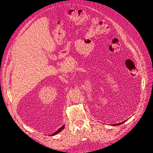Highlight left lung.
<instances>
[{
  "instance_id": "left-lung-1",
  "label": "left lung",
  "mask_w": 153,
  "mask_h": 153,
  "mask_svg": "<svg viewBox=\"0 0 153 153\" xmlns=\"http://www.w3.org/2000/svg\"><path fill=\"white\" fill-rule=\"evenodd\" d=\"M127 121V120H126ZM126 121H123V122H122V123H117V124H114L113 126H118V125H120V124H123V123H124V122H126Z\"/></svg>"
}]
</instances>
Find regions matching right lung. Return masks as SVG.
Here are the masks:
<instances>
[{
	"label": "right lung",
	"mask_w": 153,
	"mask_h": 153,
	"mask_svg": "<svg viewBox=\"0 0 153 153\" xmlns=\"http://www.w3.org/2000/svg\"><path fill=\"white\" fill-rule=\"evenodd\" d=\"M64 126H64V125H63V126H62V127L58 129L57 131H55V132H54L53 134H52V135H51V136H53V135H57V133H59V132H61V131L62 130V129L64 128Z\"/></svg>",
	"instance_id": "add662e5"
}]
</instances>
